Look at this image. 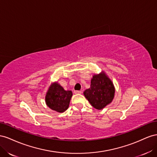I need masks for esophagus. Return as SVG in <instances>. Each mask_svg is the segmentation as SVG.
Returning a JSON list of instances; mask_svg holds the SVG:
<instances>
[{"label":"esophagus","mask_w":157,"mask_h":157,"mask_svg":"<svg viewBox=\"0 0 157 157\" xmlns=\"http://www.w3.org/2000/svg\"><path fill=\"white\" fill-rule=\"evenodd\" d=\"M75 94H81L82 91H74Z\"/></svg>","instance_id":"obj_1"}]
</instances>
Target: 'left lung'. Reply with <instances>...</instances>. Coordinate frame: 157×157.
<instances>
[{"mask_svg":"<svg viewBox=\"0 0 157 157\" xmlns=\"http://www.w3.org/2000/svg\"><path fill=\"white\" fill-rule=\"evenodd\" d=\"M114 93L113 82L104 71H101L93 76L90 88L86 89L83 95L94 108L102 110L113 101Z\"/></svg>","mask_w":157,"mask_h":157,"instance_id":"8db88e82","label":"left lung"}]
</instances>
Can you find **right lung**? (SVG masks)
Here are the masks:
<instances>
[{"mask_svg":"<svg viewBox=\"0 0 157 157\" xmlns=\"http://www.w3.org/2000/svg\"><path fill=\"white\" fill-rule=\"evenodd\" d=\"M72 97L71 91H65L58 82L52 83L45 96L47 105L51 109L58 113H63L68 109L70 101Z\"/></svg>","mask_w":157,"mask_h":157,"instance_id":"add662e5","label":"right lung"}]
</instances>
